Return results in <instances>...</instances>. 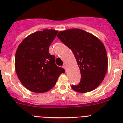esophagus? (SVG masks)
<instances>
[{"label": "esophagus", "mask_w": 123, "mask_h": 123, "mask_svg": "<svg viewBox=\"0 0 123 123\" xmlns=\"http://www.w3.org/2000/svg\"><path fill=\"white\" fill-rule=\"evenodd\" d=\"M63 68H64L65 69H67V67L66 64H64V65H63Z\"/></svg>", "instance_id": "obj_1"}]
</instances>
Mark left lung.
I'll return each mask as SVG.
<instances>
[{
	"mask_svg": "<svg viewBox=\"0 0 123 123\" xmlns=\"http://www.w3.org/2000/svg\"><path fill=\"white\" fill-rule=\"evenodd\" d=\"M57 36L73 52L80 68L81 81L71 86L79 93L92 91L102 82L108 69V56L97 37L79 28L60 31Z\"/></svg>",
	"mask_w": 123,
	"mask_h": 123,
	"instance_id": "obj_1",
	"label": "left lung"
}]
</instances>
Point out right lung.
<instances>
[{
  "label": "right lung",
  "mask_w": 123,
  "mask_h": 123,
  "mask_svg": "<svg viewBox=\"0 0 123 123\" xmlns=\"http://www.w3.org/2000/svg\"><path fill=\"white\" fill-rule=\"evenodd\" d=\"M58 31L44 29L28 35L18 46L15 68L24 86L34 93H44L55 85L63 68L55 64V57L49 48Z\"/></svg>",
  "instance_id": "add662e5"
}]
</instances>
